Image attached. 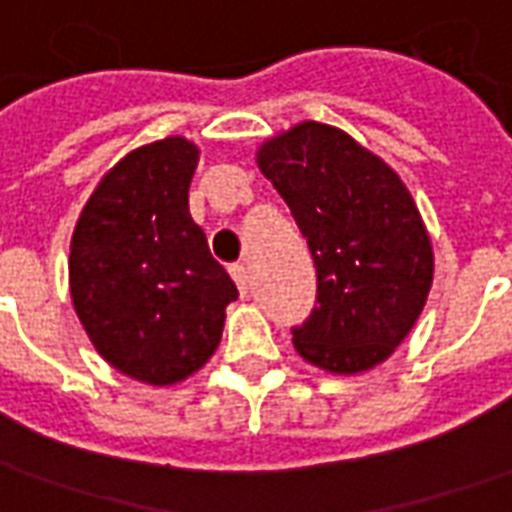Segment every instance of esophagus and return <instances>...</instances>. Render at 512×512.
I'll use <instances>...</instances> for the list:
<instances>
[{
	"instance_id": "esophagus-1",
	"label": "esophagus",
	"mask_w": 512,
	"mask_h": 512,
	"mask_svg": "<svg viewBox=\"0 0 512 512\" xmlns=\"http://www.w3.org/2000/svg\"><path fill=\"white\" fill-rule=\"evenodd\" d=\"M229 272H231V278H234V283H237L240 294H248V283H251L248 267H245V264H231Z\"/></svg>"
}]
</instances>
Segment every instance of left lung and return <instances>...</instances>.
<instances>
[{
	"mask_svg": "<svg viewBox=\"0 0 512 512\" xmlns=\"http://www.w3.org/2000/svg\"><path fill=\"white\" fill-rule=\"evenodd\" d=\"M316 267V305L294 327L302 360L330 374L384 363L428 300L434 251L409 190L343 130L300 122L259 147Z\"/></svg>",
	"mask_w": 512,
	"mask_h": 512,
	"instance_id": "1",
	"label": "left lung"
}]
</instances>
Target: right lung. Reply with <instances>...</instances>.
<instances>
[{
	"label": "right lung",
	"instance_id": "1",
	"mask_svg": "<svg viewBox=\"0 0 512 512\" xmlns=\"http://www.w3.org/2000/svg\"><path fill=\"white\" fill-rule=\"evenodd\" d=\"M199 147L169 136L133 149L95 193L70 242V297L98 354L119 374L166 387L218 349L229 272L188 210Z\"/></svg>",
	"mask_w": 512,
	"mask_h": 512
}]
</instances>
